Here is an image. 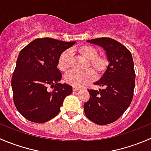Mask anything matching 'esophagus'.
Wrapping results in <instances>:
<instances>
[{
  "label": "esophagus",
  "instance_id": "esophagus-1",
  "mask_svg": "<svg viewBox=\"0 0 151 151\" xmlns=\"http://www.w3.org/2000/svg\"><path fill=\"white\" fill-rule=\"evenodd\" d=\"M80 88H77V87H74V88H73V91H80Z\"/></svg>",
  "mask_w": 151,
  "mask_h": 151
}]
</instances>
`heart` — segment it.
Wrapping results in <instances>:
<instances>
[{
  "label": "heart",
  "instance_id": "1",
  "mask_svg": "<svg viewBox=\"0 0 151 151\" xmlns=\"http://www.w3.org/2000/svg\"><path fill=\"white\" fill-rule=\"evenodd\" d=\"M88 60L85 70L83 72L71 71L64 77L65 82L68 85L77 88H83L91 83L94 78V73L97 77L102 75L108 68L109 60L103 55H99L98 50L94 47L83 45L74 47L71 50ZM58 68L62 72H67L71 68V53L64 51L60 54L58 60Z\"/></svg>",
  "mask_w": 151,
  "mask_h": 151
}]
</instances>
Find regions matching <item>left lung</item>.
<instances>
[{
	"mask_svg": "<svg viewBox=\"0 0 151 151\" xmlns=\"http://www.w3.org/2000/svg\"><path fill=\"white\" fill-rule=\"evenodd\" d=\"M88 42L103 47L109 60L107 69L94 85L104 89L88 90L90 99L84 104L87 118L98 125L115 122L132 101L135 71L131 52L111 38L91 39Z\"/></svg>",
	"mask_w": 151,
	"mask_h": 151,
	"instance_id": "1",
	"label": "left lung"
}]
</instances>
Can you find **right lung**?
<instances>
[{"label":"right lung","instance_id":"1","mask_svg":"<svg viewBox=\"0 0 151 151\" xmlns=\"http://www.w3.org/2000/svg\"><path fill=\"white\" fill-rule=\"evenodd\" d=\"M76 42L51 38L32 41L19 52L12 78L14 105L27 120L42 123L55 118L72 86L60 83L62 74L57 68L59 56ZM50 85L54 89L48 91Z\"/></svg>","mask_w":151,"mask_h":151}]
</instances>
